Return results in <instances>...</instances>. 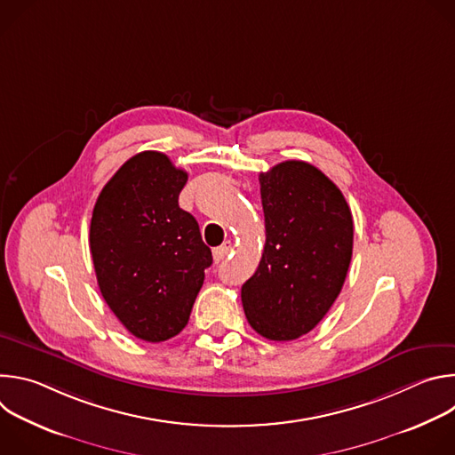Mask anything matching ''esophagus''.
Here are the masks:
<instances>
[{
  "label": "esophagus",
  "mask_w": 455,
  "mask_h": 455,
  "mask_svg": "<svg viewBox=\"0 0 455 455\" xmlns=\"http://www.w3.org/2000/svg\"><path fill=\"white\" fill-rule=\"evenodd\" d=\"M230 250H232L230 243H225V244H221V246L214 248V251H212V255H214V261H216V263H221L223 259L230 253Z\"/></svg>",
  "instance_id": "34e87169"
}]
</instances>
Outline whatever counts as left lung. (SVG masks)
<instances>
[{
	"instance_id": "left-lung-1",
	"label": "left lung",
	"mask_w": 455,
	"mask_h": 455,
	"mask_svg": "<svg viewBox=\"0 0 455 455\" xmlns=\"http://www.w3.org/2000/svg\"><path fill=\"white\" fill-rule=\"evenodd\" d=\"M267 241L241 300L250 326L275 342L309 333L339 297L353 255V216L315 165L277 164L259 174Z\"/></svg>"
}]
</instances>
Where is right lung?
Returning <instances> with one entry per match:
<instances>
[{
  "label": "right lung",
  "mask_w": 455,
  "mask_h": 455,
  "mask_svg": "<svg viewBox=\"0 0 455 455\" xmlns=\"http://www.w3.org/2000/svg\"><path fill=\"white\" fill-rule=\"evenodd\" d=\"M187 172L167 155L129 158L100 190L90 225V250L100 293L122 326L146 342L176 337L212 251L198 221L178 205Z\"/></svg>",
  "instance_id": "obj_1"
}]
</instances>
